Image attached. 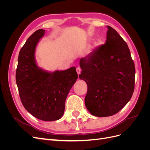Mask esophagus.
Masks as SVG:
<instances>
[{
    "mask_svg": "<svg viewBox=\"0 0 150 150\" xmlns=\"http://www.w3.org/2000/svg\"><path fill=\"white\" fill-rule=\"evenodd\" d=\"M81 68L79 67H78L76 68V72H77V73H78V75L81 73Z\"/></svg>",
    "mask_w": 150,
    "mask_h": 150,
    "instance_id": "esophagus-1",
    "label": "esophagus"
}]
</instances>
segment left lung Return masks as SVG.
Masks as SVG:
<instances>
[{"label": "left lung", "instance_id": "8db88e82", "mask_svg": "<svg viewBox=\"0 0 150 150\" xmlns=\"http://www.w3.org/2000/svg\"><path fill=\"white\" fill-rule=\"evenodd\" d=\"M106 43L81 59L79 77L86 81L84 102L91 115L106 117L118 112L132 97L135 67L129 49L117 31L108 25Z\"/></svg>", "mask_w": 150, "mask_h": 150}]
</instances>
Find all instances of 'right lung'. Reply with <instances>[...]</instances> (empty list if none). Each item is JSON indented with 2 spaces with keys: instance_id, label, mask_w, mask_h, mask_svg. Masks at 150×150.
Masks as SVG:
<instances>
[{
  "instance_id": "right-lung-1",
  "label": "right lung",
  "mask_w": 150,
  "mask_h": 150,
  "mask_svg": "<svg viewBox=\"0 0 150 150\" xmlns=\"http://www.w3.org/2000/svg\"><path fill=\"white\" fill-rule=\"evenodd\" d=\"M44 33L42 29L34 32L21 48L16 80L25 110L39 120L52 121L64 114L67 96L78 76L75 67L49 72L38 66L35 47Z\"/></svg>"
}]
</instances>
